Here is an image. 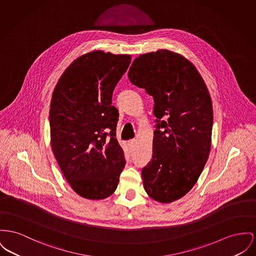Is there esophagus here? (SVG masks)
Listing matches in <instances>:
<instances>
[{
  "instance_id": "esophagus-1",
  "label": "esophagus",
  "mask_w": 256,
  "mask_h": 256,
  "mask_svg": "<svg viewBox=\"0 0 256 256\" xmlns=\"http://www.w3.org/2000/svg\"><path fill=\"white\" fill-rule=\"evenodd\" d=\"M136 143H137V139H136V138L130 139V140L128 141V145H130V147H134L136 145Z\"/></svg>"
}]
</instances>
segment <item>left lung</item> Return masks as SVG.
<instances>
[{"label":"left lung","instance_id":"1","mask_svg":"<svg viewBox=\"0 0 256 256\" xmlns=\"http://www.w3.org/2000/svg\"><path fill=\"white\" fill-rule=\"evenodd\" d=\"M130 81L152 96L158 120L152 156L142 170L150 198L171 203L196 184L210 150L212 106L207 86L196 66L167 49L137 57ZM166 116V121H160Z\"/></svg>","mask_w":256,"mask_h":256}]
</instances>
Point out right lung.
<instances>
[{"label": "right lung", "instance_id": "right-lung-1", "mask_svg": "<svg viewBox=\"0 0 256 256\" xmlns=\"http://www.w3.org/2000/svg\"><path fill=\"white\" fill-rule=\"evenodd\" d=\"M130 60L126 54L86 53L68 66L53 90L51 147L66 180L83 198L111 196L126 166L116 138L119 112L111 104Z\"/></svg>", "mask_w": 256, "mask_h": 256}]
</instances>
